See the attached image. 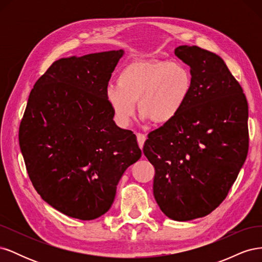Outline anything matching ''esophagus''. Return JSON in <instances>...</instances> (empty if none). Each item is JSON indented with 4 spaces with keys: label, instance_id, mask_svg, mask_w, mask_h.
Wrapping results in <instances>:
<instances>
[{
    "label": "esophagus",
    "instance_id": "obj_1",
    "mask_svg": "<svg viewBox=\"0 0 262 262\" xmlns=\"http://www.w3.org/2000/svg\"><path fill=\"white\" fill-rule=\"evenodd\" d=\"M137 139H138V143H139V146L141 148H143V145H144V142L146 140V136L145 134H142V133H137Z\"/></svg>",
    "mask_w": 262,
    "mask_h": 262
}]
</instances>
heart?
Masks as SVG:
<instances>
[{
	"label": "heart",
	"mask_w": 262,
	"mask_h": 262,
	"mask_svg": "<svg viewBox=\"0 0 262 262\" xmlns=\"http://www.w3.org/2000/svg\"><path fill=\"white\" fill-rule=\"evenodd\" d=\"M117 85L108 87L106 97L119 124L130 123L137 101L142 119L163 124L171 121L185 106L192 76L178 62L136 61L120 71Z\"/></svg>",
	"instance_id": "b5f03b06"
}]
</instances>
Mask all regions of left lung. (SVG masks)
<instances>
[{
	"instance_id": "1",
	"label": "left lung",
	"mask_w": 262,
	"mask_h": 262,
	"mask_svg": "<svg viewBox=\"0 0 262 262\" xmlns=\"http://www.w3.org/2000/svg\"><path fill=\"white\" fill-rule=\"evenodd\" d=\"M192 87L171 121L148 133L143 153L154 166V198L166 216L190 221L223 202L248 153V104L217 54L179 46Z\"/></svg>"
}]
</instances>
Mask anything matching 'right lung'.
Returning <instances> with one entry per match:
<instances>
[{
	"label": "right lung",
	"instance_id": "1",
	"mask_svg": "<svg viewBox=\"0 0 262 262\" xmlns=\"http://www.w3.org/2000/svg\"><path fill=\"white\" fill-rule=\"evenodd\" d=\"M123 50L62 58L31 90L19 146L36 191L82 221L105 214L119 180L142 155L136 134L119 128L107 87Z\"/></svg>",
	"mask_w": 262,
	"mask_h": 262
}]
</instances>
